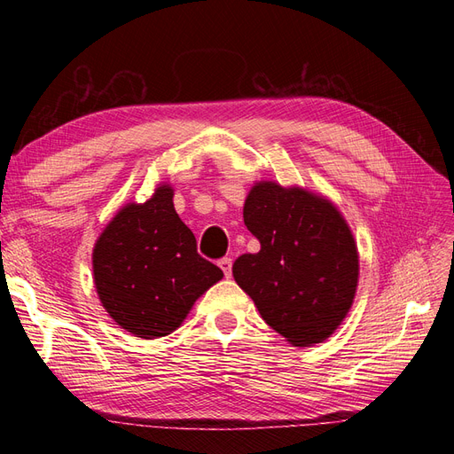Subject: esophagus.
Wrapping results in <instances>:
<instances>
[{"label": "esophagus", "instance_id": "obj_1", "mask_svg": "<svg viewBox=\"0 0 454 454\" xmlns=\"http://www.w3.org/2000/svg\"><path fill=\"white\" fill-rule=\"evenodd\" d=\"M217 265L222 267L223 274H225V277L229 278V277H231V272H232V259H231V257H222V259L217 261Z\"/></svg>", "mask_w": 454, "mask_h": 454}]
</instances>
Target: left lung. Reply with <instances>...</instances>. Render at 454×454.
<instances>
[{"label":"left lung","instance_id":"1","mask_svg":"<svg viewBox=\"0 0 454 454\" xmlns=\"http://www.w3.org/2000/svg\"><path fill=\"white\" fill-rule=\"evenodd\" d=\"M244 223L261 250L242 254L232 277L261 318L294 347L325 340L358 286V248L345 217L307 189L259 182L246 197Z\"/></svg>","mask_w":454,"mask_h":454}]
</instances>
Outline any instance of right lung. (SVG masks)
<instances>
[{"label":"right lung","instance_id":"1","mask_svg":"<svg viewBox=\"0 0 454 454\" xmlns=\"http://www.w3.org/2000/svg\"><path fill=\"white\" fill-rule=\"evenodd\" d=\"M162 184L144 204L117 212L96 240L94 286L107 314L136 337L157 339L182 325L195 301L223 278L197 252L191 229Z\"/></svg>","mask_w":454,"mask_h":454}]
</instances>
